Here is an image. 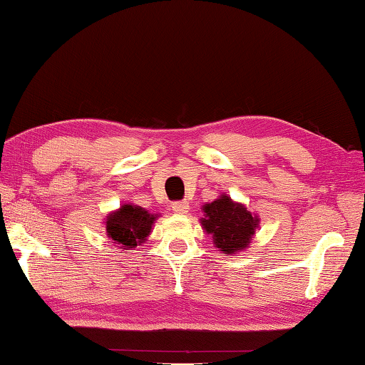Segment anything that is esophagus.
Returning <instances> with one entry per match:
<instances>
[{
    "instance_id": "esophagus-1",
    "label": "esophagus",
    "mask_w": 365,
    "mask_h": 365,
    "mask_svg": "<svg viewBox=\"0 0 365 365\" xmlns=\"http://www.w3.org/2000/svg\"><path fill=\"white\" fill-rule=\"evenodd\" d=\"M188 209H190L188 201H178L172 204V210L177 212V214H187Z\"/></svg>"
}]
</instances>
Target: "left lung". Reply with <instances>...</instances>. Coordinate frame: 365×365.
<instances>
[{"instance_id": "obj_1", "label": "left lung", "mask_w": 365, "mask_h": 365, "mask_svg": "<svg viewBox=\"0 0 365 365\" xmlns=\"http://www.w3.org/2000/svg\"><path fill=\"white\" fill-rule=\"evenodd\" d=\"M202 212L201 227L212 236V242L222 254H237L250 247L252 237L260 227V217L225 193L204 204Z\"/></svg>"}]
</instances>
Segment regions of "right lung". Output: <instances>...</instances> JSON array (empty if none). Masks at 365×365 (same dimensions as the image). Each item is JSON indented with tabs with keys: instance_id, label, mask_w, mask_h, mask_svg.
Listing matches in <instances>:
<instances>
[{
	"instance_id": "obj_1",
	"label": "right lung",
	"mask_w": 365,
	"mask_h": 365,
	"mask_svg": "<svg viewBox=\"0 0 365 365\" xmlns=\"http://www.w3.org/2000/svg\"><path fill=\"white\" fill-rule=\"evenodd\" d=\"M158 217L160 214H151L140 205L124 202L119 209L110 212L103 225L115 247L125 252L147 241Z\"/></svg>"
}]
</instances>
